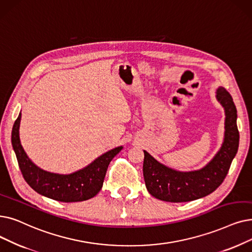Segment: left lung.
Here are the masks:
<instances>
[{"label": "left lung", "instance_id": "obj_1", "mask_svg": "<svg viewBox=\"0 0 252 252\" xmlns=\"http://www.w3.org/2000/svg\"><path fill=\"white\" fill-rule=\"evenodd\" d=\"M216 97L225 110L224 141L214 158L202 170L178 172L161 165L144 150L143 175L146 189L155 198L171 203L198 200L213 192L223 182L239 147L237 109L224 87Z\"/></svg>", "mask_w": 252, "mask_h": 252}]
</instances>
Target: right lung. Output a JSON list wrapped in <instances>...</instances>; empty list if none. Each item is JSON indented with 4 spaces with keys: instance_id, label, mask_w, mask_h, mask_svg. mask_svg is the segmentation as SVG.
I'll use <instances>...</instances> for the list:
<instances>
[{
    "instance_id": "obj_1",
    "label": "right lung",
    "mask_w": 252,
    "mask_h": 252,
    "mask_svg": "<svg viewBox=\"0 0 252 252\" xmlns=\"http://www.w3.org/2000/svg\"><path fill=\"white\" fill-rule=\"evenodd\" d=\"M19 113L13 125L11 141L17 158L21 174L30 187L38 193L49 199L72 203L94 198L103 187L109 163L123 147H116L104 153L91 165L73 174L61 175L49 173L38 168L27 156L19 140Z\"/></svg>"
}]
</instances>
